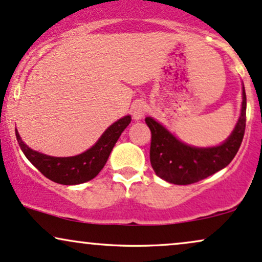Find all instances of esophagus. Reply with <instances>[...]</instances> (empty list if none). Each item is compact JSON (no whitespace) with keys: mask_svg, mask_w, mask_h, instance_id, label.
<instances>
[{"mask_svg":"<svg viewBox=\"0 0 262 262\" xmlns=\"http://www.w3.org/2000/svg\"><path fill=\"white\" fill-rule=\"evenodd\" d=\"M132 110V116H134V119L138 121V120H141L144 116V114L147 112V105L143 103V101H136V103L134 104L131 107Z\"/></svg>","mask_w":262,"mask_h":262,"instance_id":"34e87169","label":"esophagus"}]
</instances>
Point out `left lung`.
<instances>
[{
	"mask_svg": "<svg viewBox=\"0 0 262 262\" xmlns=\"http://www.w3.org/2000/svg\"><path fill=\"white\" fill-rule=\"evenodd\" d=\"M247 122V95L243 85L241 116L230 136L214 147H193L178 140L155 119L146 118L152 134L149 158L153 170L175 185H189L217 173L233 161L241 147Z\"/></svg>",
	"mask_w": 262,
	"mask_h": 262,
	"instance_id": "8db88e82",
	"label": "left lung"
}]
</instances>
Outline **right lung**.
<instances>
[{"label":"right lung","instance_id":"obj_1","mask_svg":"<svg viewBox=\"0 0 262 262\" xmlns=\"http://www.w3.org/2000/svg\"><path fill=\"white\" fill-rule=\"evenodd\" d=\"M131 122V116H124L104 131L94 146L85 152L73 157H51L36 152L27 146L15 130L19 147L28 161L48 179L62 185H78L92 180L99 174L110 153L121 136L122 131Z\"/></svg>","mask_w":262,"mask_h":262}]
</instances>
